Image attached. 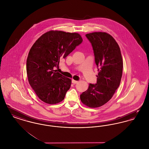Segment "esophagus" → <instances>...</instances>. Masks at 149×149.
I'll list each match as a JSON object with an SVG mask.
<instances>
[{"instance_id":"obj_1","label":"esophagus","mask_w":149,"mask_h":149,"mask_svg":"<svg viewBox=\"0 0 149 149\" xmlns=\"http://www.w3.org/2000/svg\"><path fill=\"white\" fill-rule=\"evenodd\" d=\"M72 83L73 84H77L78 83V81H77V80H75L72 79Z\"/></svg>"}]
</instances>
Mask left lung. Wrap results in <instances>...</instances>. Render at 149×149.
Here are the masks:
<instances>
[{
  "label": "left lung",
  "instance_id": "8db88e82",
  "mask_svg": "<svg viewBox=\"0 0 149 149\" xmlns=\"http://www.w3.org/2000/svg\"><path fill=\"white\" fill-rule=\"evenodd\" d=\"M92 43L98 74L97 84H89L80 96L81 102L90 108H97L112 98L120 84L123 60L120 48L113 37L106 32L85 35Z\"/></svg>",
  "mask_w": 149,
  "mask_h": 149
}]
</instances>
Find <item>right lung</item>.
I'll use <instances>...</instances> for the list:
<instances>
[{"label":"right lung","instance_id":"right-lung-1","mask_svg":"<svg viewBox=\"0 0 149 149\" xmlns=\"http://www.w3.org/2000/svg\"><path fill=\"white\" fill-rule=\"evenodd\" d=\"M83 41L78 33L50 31L40 37L29 50L27 59L29 83L43 102L55 104L64 100L71 80L54 70L60 61Z\"/></svg>","mask_w":149,"mask_h":149}]
</instances>
